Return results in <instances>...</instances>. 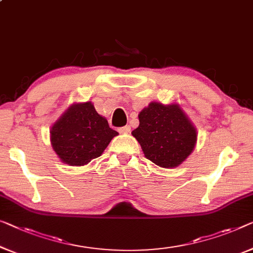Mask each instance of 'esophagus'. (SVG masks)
Masks as SVG:
<instances>
[{
	"label": "esophagus",
	"instance_id": "esophagus-1",
	"mask_svg": "<svg viewBox=\"0 0 253 253\" xmlns=\"http://www.w3.org/2000/svg\"><path fill=\"white\" fill-rule=\"evenodd\" d=\"M119 131H120V133H123V134L130 133V126L129 125H126V126H124V127H120L119 128Z\"/></svg>",
	"mask_w": 253,
	"mask_h": 253
}]
</instances>
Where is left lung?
<instances>
[{"mask_svg": "<svg viewBox=\"0 0 253 253\" xmlns=\"http://www.w3.org/2000/svg\"><path fill=\"white\" fill-rule=\"evenodd\" d=\"M131 131L146 159L163 168H175L194 150L197 129L178 104L151 102L138 114Z\"/></svg>", "mask_w": 253, "mask_h": 253, "instance_id": "8db88e82", "label": "left lung"}]
</instances>
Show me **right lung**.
Segmentation results:
<instances>
[{
  "mask_svg": "<svg viewBox=\"0 0 253 253\" xmlns=\"http://www.w3.org/2000/svg\"><path fill=\"white\" fill-rule=\"evenodd\" d=\"M50 133L54 152L69 166L87 165L100 157L118 135L89 101L70 105L53 124Z\"/></svg>",
  "mask_w": 253,
  "mask_h": 253,
  "instance_id": "obj_1",
  "label": "right lung"
}]
</instances>
